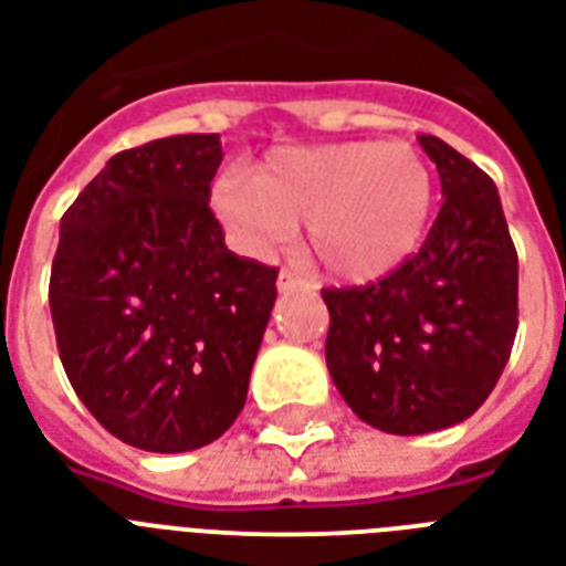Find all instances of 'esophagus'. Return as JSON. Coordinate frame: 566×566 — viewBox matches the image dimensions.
<instances>
[{
	"mask_svg": "<svg viewBox=\"0 0 566 566\" xmlns=\"http://www.w3.org/2000/svg\"><path fill=\"white\" fill-rule=\"evenodd\" d=\"M308 279L302 273H296V270H282L279 273V291L282 293H291V291H305L308 287Z\"/></svg>",
	"mask_w": 566,
	"mask_h": 566,
	"instance_id": "obj_1",
	"label": "esophagus"
}]
</instances>
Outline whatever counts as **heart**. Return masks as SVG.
I'll use <instances>...</instances> for the list:
<instances>
[{
  "instance_id": "b5f03b06",
  "label": "heart",
  "mask_w": 566,
  "mask_h": 566,
  "mask_svg": "<svg viewBox=\"0 0 566 566\" xmlns=\"http://www.w3.org/2000/svg\"><path fill=\"white\" fill-rule=\"evenodd\" d=\"M222 222L249 252L308 229L311 255L346 282H373L411 255L431 208V172L411 144L349 140L266 155L255 179L213 188Z\"/></svg>"
}]
</instances>
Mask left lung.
I'll return each instance as SVG.
<instances>
[{
	"mask_svg": "<svg viewBox=\"0 0 566 566\" xmlns=\"http://www.w3.org/2000/svg\"><path fill=\"white\" fill-rule=\"evenodd\" d=\"M443 202L422 247L376 282L323 287L326 364L364 422L387 434L449 429L482 408L517 337V249L496 185L420 135Z\"/></svg>",
	"mask_w": 566,
	"mask_h": 566,
	"instance_id": "obj_1",
	"label": "left lung"
}]
</instances>
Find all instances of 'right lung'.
Segmentation results:
<instances>
[{
  "instance_id": "obj_1",
  "label": "right lung",
  "mask_w": 566,
  "mask_h": 566,
  "mask_svg": "<svg viewBox=\"0 0 566 566\" xmlns=\"http://www.w3.org/2000/svg\"><path fill=\"white\" fill-rule=\"evenodd\" d=\"M220 135L123 149L61 217L49 308L84 408L128 447L188 452L238 420L279 266L213 217Z\"/></svg>"
}]
</instances>
